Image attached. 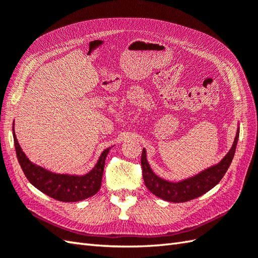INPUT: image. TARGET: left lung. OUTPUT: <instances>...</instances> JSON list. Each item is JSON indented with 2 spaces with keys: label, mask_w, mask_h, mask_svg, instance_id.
Wrapping results in <instances>:
<instances>
[{
  "label": "left lung",
  "mask_w": 258,
  "mask_h": 258,
  "mask_svg": "<svg viewBox=\"0 0 258 258\" xmlns=\"http://www.w3.org/2000/svg\"><path fill=\"white\" fill-rule=\"evenodd\" d=\"M238 136L239 128L237 127L236 136H235L231 150L223 157V160L220 163L204 169V171L194 175V176L179 180V182H169V180L157 176L152 171L146 158V150L143 149L141 164L142 168H143V178L146 187L155 196L160 197L164 201L173 203L187 202L202 196L220 183V180L225 175L233 161L235 151H236Z\"/></svg>",
  "instance_id": "obj_1"
}]
</instances>
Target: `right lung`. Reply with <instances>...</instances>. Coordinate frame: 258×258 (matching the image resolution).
<instances>
[{"instance_id": "1", "label": "right lung", "mask_w": 258, "mask_h": 258, "mask_svg": "<svg viewBox=\"0 0 258 258\" xmlns=\"http://www.w3.org/2000/svg\"><path fill=\"white\" fill-rule=\"evenodd\" d=\"M13 138L16 156L29 182L54 200L61 202H79L95 195L101 188L104 165L109 149L104 150L96 165L85 175L56 174L32 163L22 151L16 139L13 124Z\"/></svg>"}]
</instances>
